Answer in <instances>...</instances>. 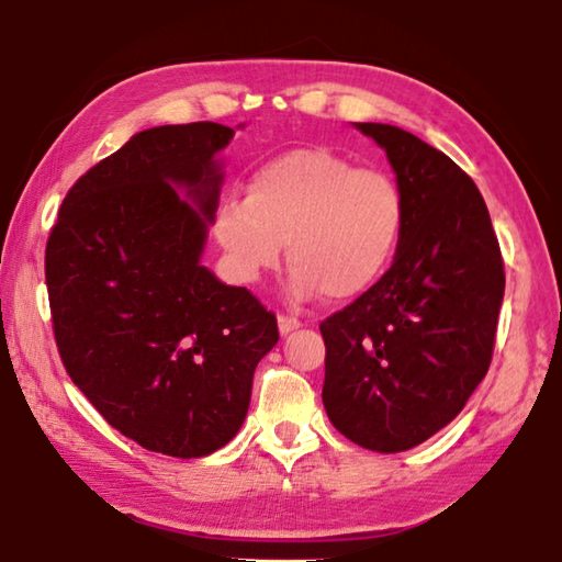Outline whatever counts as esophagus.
Segmentation results:
<instances>
[{"instance_id": "esophagus-1", "label": "esophagus", "mask_w": 562, "mask_h": 562, "mask_svg": "<svg viewBox=\"0 0 562 562\" xmlns=\"http://www.w3.org/2000/svg\"><path fill=\"white\" fill-rule=\"evenodd\" d=\"M278 327H280L282 335H290V331H294V329H300V327H302V322H300L297 317L280 315V317H278Z\"/></svg>"}]
</instances>
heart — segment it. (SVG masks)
<instances>
[{"mask_svg": "<svg viewBox=\"0 0 562 562\" xmlns=\"http://www.w3.org/2000/svg\"><path fill=\"white\" fill-rule=\"evenodd\" d=\"M404 231V198L379 168H355L327 148L270 158L247 183V198L217 207L215 237L233 274L255 284L282 260L288 243L294 297L349 300L392 262Z\"/></svg>", "mask_w": 562, "mask_h": 562, "instance_id": "b5f03b06", "label": "heart"}]
</instances>
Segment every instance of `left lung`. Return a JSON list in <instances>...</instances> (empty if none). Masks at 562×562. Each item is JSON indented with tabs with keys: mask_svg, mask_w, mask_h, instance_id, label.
Listing matches in <instances>:
<instances>
[{
	"mask_svg": "<svg viewBox=\"0 0 562 562\" xmlns=\"http://www.w3.org/2000/svg\"><path fill=\"white\" fill-rule=\"evenodd\" d=\"M386 150L404 198L392 268L319 325L329 422L379 453L408 451L459 416L486 376L506 272L488 207L414 133L357 123Z\"/></svg>",
	"mask_w": 562,
	"mask_h": 562,
	"instance_id": "1",
	"label": "left lung"
}]
</instances>
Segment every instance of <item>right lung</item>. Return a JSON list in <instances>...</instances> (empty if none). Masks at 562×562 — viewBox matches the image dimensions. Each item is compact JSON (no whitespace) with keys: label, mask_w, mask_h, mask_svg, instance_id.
I'll list each match as a JSON object with an SVG mask.
<instances>
[{"label":"right lung","mask_w":562,"mask_h":562,"mask_svg":"<svg viewBox=\"0 0 562 562\" xmlns=\"http://www.w3.org/2000/svg\"><path fill=\"white\" fill-rule=\"evenodd\" d=\"M233 136L213 121L136 133L76 180L46 240L66 374L113 429L178 459L233 439L280 339L250 290L201 265L223 183L215 154Z\"/></svg>","instance_id":"1"}]
</instances>
